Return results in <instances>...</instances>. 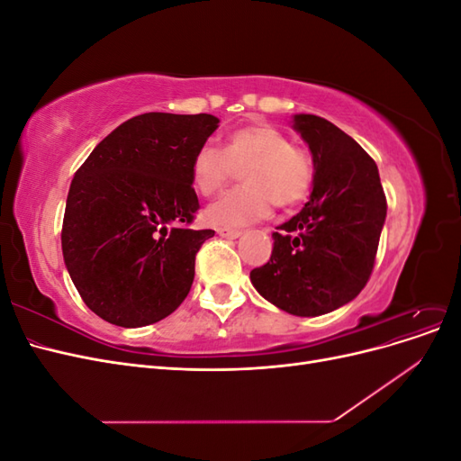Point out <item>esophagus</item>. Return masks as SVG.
Listing matches in <instances>:
<instances>
[{"label":"esophagus","instance_id":"34e87169","mask_svg":"<svg viewBox=\"0 0 461 461\" xmlns=\"http://www.w3.org/2000/svg\"><path fill=\"white\" fill-rule=\"evenodd\" d=\"M217 234H219V236H222V239H230V240H234V239H239V236H240L242 232H240V230H236V229L221 227V229H217Z\"/></svg>","mask_w":461,"mask_h":461}]
</instances>
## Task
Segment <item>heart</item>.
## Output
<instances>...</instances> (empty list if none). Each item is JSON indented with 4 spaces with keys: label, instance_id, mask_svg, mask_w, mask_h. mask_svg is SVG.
<instances>
[{
    "label": "heart",
    "instance_id": "obj_1",
    "mask_svg": "<svg viewBox=\"0 0 461 461\" xmlns=\"http://www.w3.org/2000/svg\"><path fill=\"white\" fill-rule=\"evenodd\" d=\"M242 166V186L222 194L205 209V219L215 227L249 225L269 215L271 202L292 207L312 188V159L285 132L263 122L232 131L222 151L203 144L192 159V183L203 196H212Z\"/></svg>",
    "mask_w": 461,
    "mask_h": 461
}]
</instances>
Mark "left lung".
<instances>
[{"label": "left lung", "mask_w": 461, "mask_h": 461, "mask_svg": "<svg viewBox=\"0 0 461 461\" xmlns=\"http://www.w3.org/2000/svg\"><path fill=\"white\" fill-rule=\"evenodd\" d=\"M313 161L310 202L273 232L271 259L249 273L259 294L292 315L315 317L352 302L369 281L386 219L379 169L352 136L298 113Z\"/></svg>", "instance_id": "left-lung-1"}]
</instances>
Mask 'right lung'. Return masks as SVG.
<instances>
[{"instance_id":"obj_1","label":"right lung","mask_w":461,"mask_h":461,"mask_svg":"<svg viewBox=\"0 0 461 461\" xmlns=\"http://www.w3.org/2000/svg\"><path fill=\"white\" fill-rule=\"evenodd\" d=\"M219 127L207 113H144L94 148L68 188L61 246L88 308L117 327H146L188 296L194 263L215 230L198 212L192 159Z\"/></svg>"}]
</instances>
